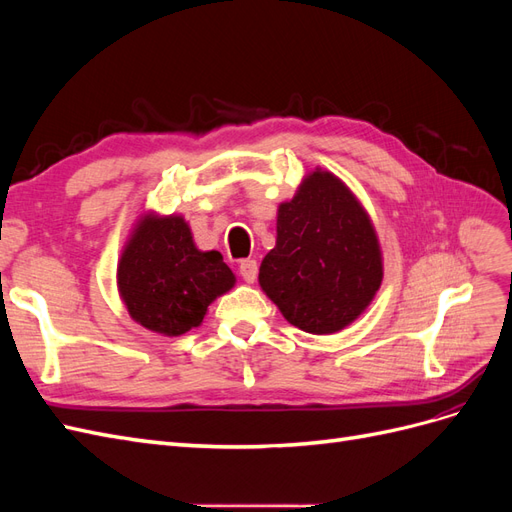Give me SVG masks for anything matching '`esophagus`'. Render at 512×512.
<instances>
[{
    "instance_id": "esophagus-1",
    "label": "esophagus",
    "mask_w": 512,
    "mask_h": 512,
    "mask_svg": "<svg viewBox=\"0 0 512 512\" xmlns=\"http://www.w3.org/2000/svg\"><path fill=\"white\" fill-rule=\"evenodd\" d=\"M239 273L247 284H254L256 282V275H258V262L254 258H245L239 262Z\"/></svg>"
}]
</instances>
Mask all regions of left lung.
<instances>
[{
	"label": "left lung",
	"mask_w": 512,
	"mask_h": 512,
	"mask_svg": "<svg viewBox=\"0 0 512 512\" xmlns=\"http://www.w3.org/2000/svg\"><path fill=\"white\" fill-rule=\"evenodd\" d=\"M260 288L305 333L329 335L359 318L382 284L376 230L359 200L316 168L277 209V241L262 258Z\"/></svg>",
	"instance_id": "8db88e82"
}]
</instances>
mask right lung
<instances>
[{
	"label": "right lung",
	"mask_w": 512,
	"mask_h": 512,
	"mask_svg": "<svg viewBox=\"0 0 512 512\" xmlns=\"http://www.w3.org/2000/svg\"><path fill=\"white\" fill-rule=\"evenodd\" d=\"M130 316L153 333L183 335L207 307L235 286L220 252H200L181 215H145L132 230L117 267Z\"/></svg>",
	"instance_id": "1"
}]
</instances>
